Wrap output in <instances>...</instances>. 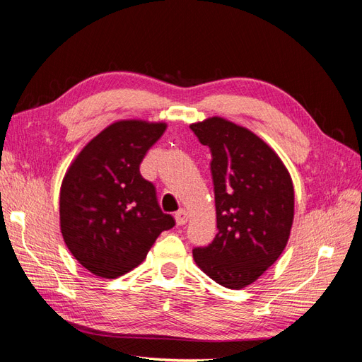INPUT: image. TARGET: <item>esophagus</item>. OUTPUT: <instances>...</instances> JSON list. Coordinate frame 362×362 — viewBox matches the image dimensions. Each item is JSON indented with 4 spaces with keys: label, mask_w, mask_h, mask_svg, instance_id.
I'll return each mask as SVG.
<instances>
[{
    "label": "esophagus",
    "mask_w": 362,
    "mask_h": 362,
    "mask_svg": "<svg viewBox=\"0 0 362 362\" xmlns=\"http://www.w3.org/2000/svg\"><path fill=\"white\" fill-rule=\"evenodd\" d=\"M175 221H177V225H180V226L185 225L189 221V213L181 208V210H178L177 214H175Z\"/></svg>",
    "instance_id": "34e87169"
}]
</instances>
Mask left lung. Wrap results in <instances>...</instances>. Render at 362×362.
Masks as SVG:
<instances>
[{
    "label": "left lung",
    "instance_id": "obj_1",
    "mask_svg": "<svg viewBox=\"0 0 362 362\" xmlns=\"http://www.w3.org/2000/svg\"><path fill=\"white\" fill-rule=\"evenodd\" d=\"M190 128L211 151L217 229L193 259L221 286L255 282L287 246L294 218V187L279 156L250 129L221 116Z\"/></svg>",
    "mask_w": 362,
    "mask_h": 362
}]
</instances>
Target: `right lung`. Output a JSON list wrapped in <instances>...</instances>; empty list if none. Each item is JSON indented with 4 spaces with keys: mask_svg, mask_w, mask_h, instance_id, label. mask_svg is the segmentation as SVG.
Segmentation results:
<instances>
[{
    "mask_svg": "<svg viewBox=\"0 0 362 362\" xmlns=\"http://www.w3.org/2000/svg\"><path fill=\"white\" fill-rule=\"evenodd\" d=\"M168 124L124 119L104 128L74 158L60 187V231L74 258L115 279L137 267L175 225L140 163Z\"/></svg>",
    "mask_w": 362,
    "mask_h": 362,
    "instance_id": "1",
    "label": "right lung"
}]
</instances>
